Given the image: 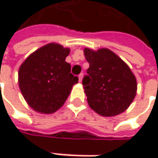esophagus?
<instances>
[{"mask_svg": "<svg viewBox=\"0 0 158 158\" xmlns=\"http://www.w3.org/2000/svg\"><path fill=\"white\" fill-rule=\"evenodd\" d=\"M82 78H83V73H80L79 75V82L82 80Z\"/></svg>", "mask_w": 158, "mask_h": 158, "instance_id": "34e87169", "label": "esophagus"}]
</instances>
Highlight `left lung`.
Segmentation results:
<instances>
[{"instance_id":"obj_1","label":"left lung","mask_w":158,"mask_h":158,"mask_svg":"<svg viewBox=\"0 0 158 158\" xmlns=\"http://www.w3.org/2000/svg\"><path fill=\"white\" fill-rule=\"evenodd\" d=\"M89 64L82 84L89 107L102 116L126 110L136 94V79L129 67L113 52L102 48L84 49Z\"/></svg>"}]
</instances>
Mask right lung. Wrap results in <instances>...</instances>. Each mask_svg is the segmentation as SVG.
Masks as SVG:
<instances>
[{"label":"right lung","mask_w":158,"mask_h":158,"mask_svg":"<svg viewBox=\"0 0 158 158\" xmlns=\"http://www.w3.org/2000/svg\"><path fill=\"white\" fill-rule=\"evenodd\" d=\"M69 48L48 44L30 55L19 69V87L27 103L36 111L52 113L68 99L79 78L66 62Z\"/></svg>","instance_id":"add662e5"}]
</instances>
